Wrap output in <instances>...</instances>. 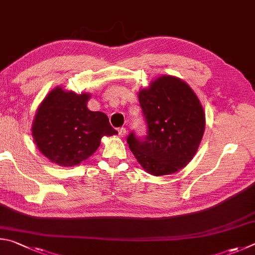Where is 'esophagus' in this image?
Wrapping results in <instances>:
<instances>
[{
  "instance_id": "34e87169",
  "label": "esophagus",
  "mask_w": 255,
  "mask_h": 255,
  "mask_svg": "<svg viewBox=\"0 0 255 255\" xmlns=\"http://www.w3.org/2000/svg\"><path fill=\"white\" fill-rule=\"evenodd\" d=\"M127 128H121L120 130H119V134H120V136H122V137H124L125 135H127Z\"/></svg>"
}]
</instances>
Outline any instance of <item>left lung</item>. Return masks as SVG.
Instances as JSON below:
<instances>
[{
	"mask_svg": "<svg viewBox=\"0 0 255 255\" xmlns=\"http://www.w3.org/2000/svg\"><path fill=\"white\" fill-rule=\"evenodd\" d=\"M148 132H133L128 144L144 170L171 175L185 168L198 150L205 131V113L197 95L184 80L164 75L139 92Z\"/></svg>",
	"mask_w": 255,
	"mask_h": 255,
	"instance_id": "8db88e82",
	"label": "left lung"
}]
</instances>
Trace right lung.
Wrapping results in <instances>:
<instances>
[{
    "mask_svg": "<svg viewBox=\"0 0 255 255\" xmlns=\"http://www.w3.org/2000/svg\"><path fill=\"white\" fill-rule=\"evenodd\" d=\"M87 93L66 92L57 86L39 105L32 123L34 143L44 157L62 167L88 159L103 136L118 134L102 112L88 110Z\"/></svg>",
    "mask_w": 255,
    "mask_h": 255,
    "instance_id": "right-lung-1",
    "label": "right lung"
}]
</instances>
